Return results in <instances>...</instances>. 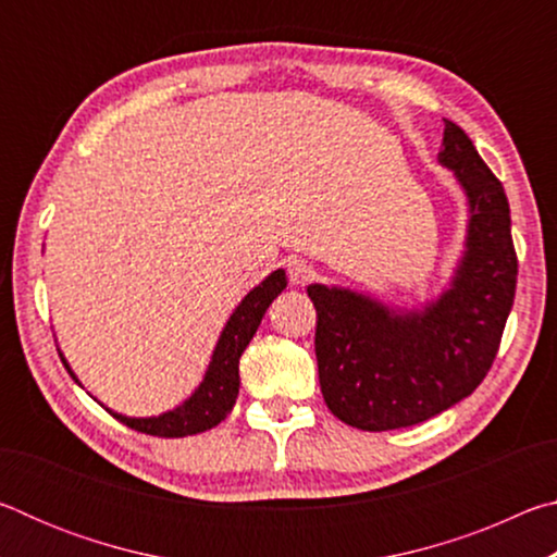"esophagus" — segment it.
Here are the masks:
<instances>
[{"label": "esophagus", "mask_w": 557, "mask_h": 557, "mask_svg": "<svg viewBox=\"0 0 557 557\" xmlns=\"http://www.w3.org/2000/svg\"><path fill=\"white\" fill-rule=\"evenodd\" d=\"M287 275H289L292 285H307V282L314 277V265H309L307 260L289 258L287 260Z\"/></svg>", "instance_id": "1"}]
</instances>
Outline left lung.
Masks as SVG:
<instances>
[{
    "mask_svg": "<svg viewBox=\"0 0 557 557\" xmlns=\"http://www.w3.org/2000/svg\"><path fill=\"white\" fill-rule=\"evenodd\" d=\"M442 166L469 201L467 250L449 289L420 312H395L351 289L309 285L326 408L346 425L383 432L435 418L476 391L513 307L518 260L504 186L455 122Z\"/></svg>",
    "mask_w": 557,
    "mask_h": 557,
    "instance_id": "obj_1",
    "label": "left lung"
}]
</instances>
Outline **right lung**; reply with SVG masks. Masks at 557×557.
Returning a JSON list of instances; mask_svg holds the SVG:
<instances>
[{"mask_svg": "<svg viewBox=\"0 0 557 557\" xmlns=\"http://www.w3.org/2000/svg\"><path fill=\"white\" fill-rule=\"evenodd\" d=\"M285 287H287L285 270H275L272 275L262 280L256 289H250L248 295H245V299L235 307L228 324H225V329L221 332L219 344H215V351L211 356L209 371H206L201 385L194 391L191 398L184 400L178 408L157 414V418H127V414L112 412L110 408L106 410L112 414V418H117L122 425H127L137 432H145V435H154V437L199 435V432H206L219 425L221 420L228 418V412L235 405V398H238V388H240L238 363L245 346L250 344L252 334L258 332V326L262 322V317H265L268 307L272 305V299H275ZM61 361L65 366V371L75 379V373L71 371V366L65 363L63 356ZM75 383H78V379H75Z\"/></svg>", "mask_w": 557, "mask_h": 557, "instance_id": "1", "label": "right lung"}]
</instances>
